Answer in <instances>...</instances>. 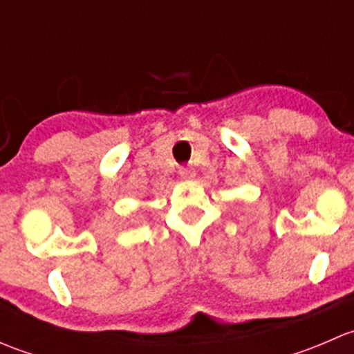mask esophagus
<instances>
[{
    "label": "esophagus",
    "instance_id": "obj_1",
    "mask_svg": "<svg viewBox=\"0 0 354 354\" xmlns=\"http://www.w3.org/2000/svg\"><path fill=\"white\" fill-rule=\"evenodd\" d=\"M195 169L194 167H190V166H187V167H181L180 169V176L183 178V180H187V181H190V180H194L195 178Z\"/></svg>",
    "mask_w": 354,
    "mask_h": 354
}]
</instances>
